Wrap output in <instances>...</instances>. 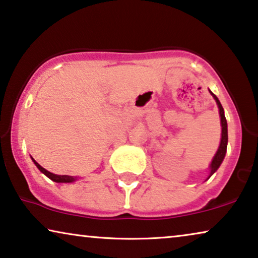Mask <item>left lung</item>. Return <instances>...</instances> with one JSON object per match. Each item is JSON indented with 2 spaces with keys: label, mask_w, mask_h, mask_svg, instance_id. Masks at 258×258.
I'll return each mask as SVG.
<instances>
[{
  "label": "left lung",
  "mask_w": 258,
  "mask_h": 258,
  "mask_svg": "<svg viewBox=\"0 0 258 258\" xmlns=\"http://www.w3.org/2000/svg\"><path fill=\"white\" fill-rule=\"evenodd\" d=\"M212 94V97L215 98L216 102H217L218 105V108H219V115H221V123H222V139H221V145L218 147V151L217 153H216V156L214 157V159L211 161V165H210V178L212 174H214L217 169L219 167V165L222 164L223 159H224L225 157V153H226V145H228V123H226V119H225V115H224V109H223L221 102H219L218 98L216 97V95L210 92Z\"/></svg>",
  "instance_id": "obj_1"
}]
</instances>
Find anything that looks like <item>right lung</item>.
Here are the masks:
<instances>
[{"mask_svg":"<svg viewBox=\"0 0 258 258\" xmlns=\"http://www.w3.org/2000/svg\"><path fill=\"white\" fill-rule=\"evenodd\" d=\"M33 161H34V164L36 165L37 169H39L43 174H46V176L49 178V179L53 180V181H56V183H72V181L75 180V178H73L72 176H66V174H54V173H51V172H49V171H47L46 169H43V167L41 166L40 164H37L34 159H33Z\"/></svg>","mask_w":258,"mask_h":258,"instance_id":"add662e5","label":"right lung"}]
</instances>
